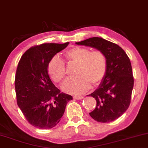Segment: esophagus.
Instances as JSON below:
<instances>
[{
	"label": "esophagus",
	"mask_w": 148,
	"mask_h": 148,
	"mask_svg": "<svg viewBox=\"0 0 148 148\" xmlns=\"http://www.w3.org/2000/svg\"><path fill=\"white\" fill-rule=\"evenodd\" d=\"M73 98H74V99H76V100H81V99H83L84 97H83V96H80V97H76V96H74Z\"/></svg>",
	"instance_id": "34e87169"
}]
</instances>
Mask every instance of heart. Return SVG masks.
<instances>
[{
    "label": "heart",
    "mask_w": 148,
    "mask_h": 148,
    "mask_svg": "<svg viewBox=\"0 0 148 148\" xmlns=\"http://www.w3.org/2000/svg\"><path fill=\"white\" fill-rule=\"evenodd\" d=\"M65 56L69 63H77L76 76L67 79L62 89L68 93L79 95L86 92L90 83L97 85L101 83L107 72V58L100 50L92 51L86 47H74L65 51ZM47 72L56 83H60L67 74L64 61L58 56H54L47 64Z\"/></svg>",
    "instance_id": "1"
}]
</instances>
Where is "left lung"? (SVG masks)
<instances>
[{"label":"left lung","instance_id":"left-lung-1","mask_svg":"<svg viewBox=\"0 0 148 148\" xmlns=\"http://www.w3.org/2000/svg\"><path fill=\"white\" fill-rule=\"evenodd\" d=\"M76 43L96 48L106 55V76L99 88L89 95L97 101V106L90 115L98 122L113 121L125 112L130 104L134 86L130 60L121 47L102 38L92 37Z\"/></svg>","mask_w":148,"mask_h":148}]
</instances>
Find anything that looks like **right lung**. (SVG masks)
Returning <instances> with one entry per match:
<instances>
[{"instance_id": "1", "label": "right lung", "mask_w": 148, "mask_h": 148, "mask_svg": "<svg viewBox=\"0 0 148 148\" xmlns=\"http://www.w3.org/2000/svg\"><path fill=\"white\" fill-rule=\"evenodd\" d=\"M42 43L28 49L21 56L15 76L17 104L32 125L50 129L59 123L67 103L72 100L60 92L47 72V64L55 54L68 45Z\"/></svg>"}]
</instances>
